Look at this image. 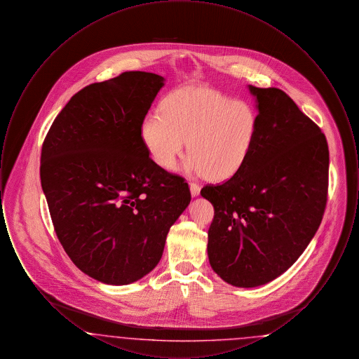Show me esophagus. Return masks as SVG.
I'll return each instance as SVG.
<instances>
[{"instance_id":"esophagus-1","label":"esophagus","mask_w":359,"mask_h":359,"mask_svg":"<svg viewBox=\"0 0 359 359\" xmlns=\"http://www.w3.org/2000/svg\"><path fill=\"white\" fill-rule=\"evenodd\" d=\"M189 191H191V195L195 198L201 194V186L196 183H189Z\"/></svg>"}]
</instances>
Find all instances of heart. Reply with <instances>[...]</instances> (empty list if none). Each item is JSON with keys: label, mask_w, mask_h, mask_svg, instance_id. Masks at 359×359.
I'll return each instance as SVG.
<instances>
[{"label": "heart", "mask_w": 359, "mask_h": 359, "mask_svg": "<svg viewBox=\"0 0 359 359\" xmlns=\"http://www.w3.org/2000/svg\"><path fill=\"white\" fill-rule=\"evenodd\" d=\"M257 133L258 114L252 104L199 87L173 91L163 109L151 110L141 123L144 145L158 167L172 170L188 140L186 171L215 182L243 168Z\"/></svg>", "instance_id": "1"}]
</instances>
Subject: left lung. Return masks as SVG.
Instances as JSON below:
<instances>
[{"label":"left lung","mask_w":359,"mask_h":359,"mask_svg":"<svg viewBox=\"0 0 359 359\" xmlns=\"http://www.w3.org/2000/svg\"><path fill=\"white\" fill-rule=\"evenodd\" d=\"M258 133L243 168L201 194L214 205L207 253L226 283L252 288L284 273L318 231L327 203L328 145L276 87L249 86Z\"/></svg>","instance_id":"left-lung-1"}]
</instances>
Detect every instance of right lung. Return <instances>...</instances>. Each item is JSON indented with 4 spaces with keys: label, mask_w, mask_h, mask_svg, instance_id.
<instances>
[{
    "label": "right lung",
    "mask_w": 359,
    "mask_h": 359,
    "mask_svg": "<svg viewBox=\"0 0 359 359\" xmlns=\"http://www.w3.org/2000/svg\"><path fill=\"white\" fill-rule=\"evenodd\" d=\"M163 86L144 71L86 86L43 142L40 179L56 236L71 261L104 284L149 273L191 201L184 179L158 167L141 137Z\"/></svg>",
    "instance_id": "obj_1"
}]
</instances>
